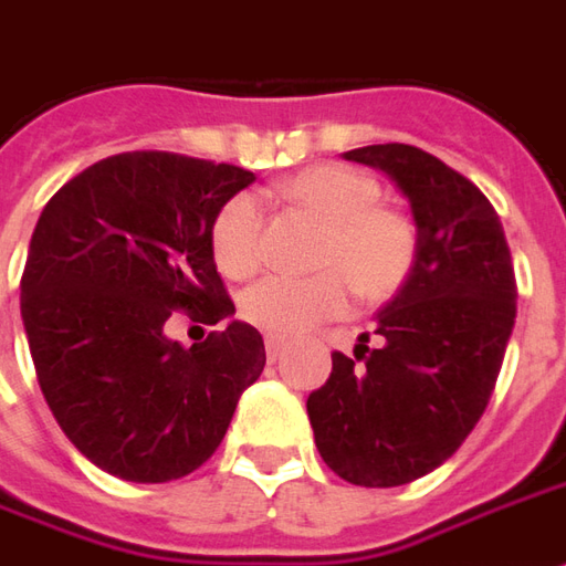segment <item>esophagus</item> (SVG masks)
<instances>
[{"mask_svg":"<svg viewBox=\"0 0 566 566\" xmlns=\"http://www.w3.org/2000/svg\"><path fill=\"white\" fill-rule=\"evenodd\" d=\"M284 352V339L279 337H266V355H270V361H279Z\"/></svg>","mask_w":566,"mask_h":566,"instance_id":"obj_1","label":"esophagus"}]
</instances>
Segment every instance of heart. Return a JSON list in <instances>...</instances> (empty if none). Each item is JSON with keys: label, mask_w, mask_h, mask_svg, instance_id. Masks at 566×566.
I'll use <instances>...</instances> for the list:
<instances>
[{"label": "heart", "mask_w": 566, "mask_h": 566, "mask_svg": "<svg viewBox=\"0 0 566 566\" xmlns=\"http://www.w3.org/2000/svg\"><path fill=\"white\" fill-rule=\"evenodd\" d=\"M287 205L324 223L306 279L270 275L242 294V318L279 339L300 337L349 310V294L379 303L398 294L417 263V227L382 205L377 177L349 165H312L275 189ZM211 254L220 272L248 279L260 266V208L239 192L211 220Z\"/></svg>", "instance_id": "1"}]
</instances>
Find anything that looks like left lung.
Segmentation results:
<instances>
[{
	"label": "left lung",
	"mask_w": 566,
	"mask_h": 566,
	"mask_svg": "<svg viewBox=\"0 0 566 566\" xmlns=\"http://www.w3.org/2000/svg\"><path fill=\"white\" fill-rule=\"evenodd\" d=\"M392 180L417 227V263L377 312V346L306 401L315 448L343 481L398 488L457 453L481 420L515 327V270L484 192L441 159L407 144L343 153Z\"/></svg>",
	"instance_id": "obj_1"
}]
</instances>
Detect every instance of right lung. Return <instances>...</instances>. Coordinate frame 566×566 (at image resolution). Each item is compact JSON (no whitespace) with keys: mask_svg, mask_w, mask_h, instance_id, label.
<instances>
[{"mask_svg":"<svg viewBox=\"0 0 566 566\" xmlns=\"http://www.w3.org/2000/svg\"><path fill=\"white\" fill-rule=\"evenodd\" d=\"M254 174L177 153H118L63 184L35 223L21 318L35 377L63 434L134 484L196 472L266 365L263 337L232 318L211 254L220 205ZM229 321L189 350L170 312Z\"/></svg>","mask_w":566,"mask_h":566,"instance_id":"add662e5","label":"right lung"}]
</instances>
